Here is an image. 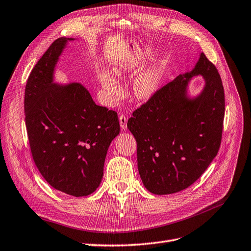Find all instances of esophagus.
<instances>
[{
    "label": "esophagus",
    "mask_w": 251,
    "mask_h": 251,
    "mask_svg": "<svg viewBox=\"0 0 251 251\" xmlns=\"http://www.w3.org/2000/svg\"><path fill=\"white\" fill-rule=\"evenodd\" d=\"M126 124H127V119L126 117L125 114H120L119 115V125H120V127H122L123 129H126Z\"/></svg>",
    "instance_id": "obj_1"
}]
</instances>
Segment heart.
I'll return each mask as SVG.
<instances>
[{"mask_svg":"<svg viewBox=\"0 0 251 251\" xmlns=\"http://www.w3.org/2000/svg\"><path fill=\"white\" fill-rule=\"evenodd\" d=\"M160 78H162V70L159 66H152L135 79L132 84L133 96L137 100H148L156 92ZM100 79L109 98L112 101L117 100L120 96V86L115 78L108 73H102L100 75Z\"/></svg>","mask_w":251,"mask_h":251,"instance_id":"1","label":"heart"}]
</instances>
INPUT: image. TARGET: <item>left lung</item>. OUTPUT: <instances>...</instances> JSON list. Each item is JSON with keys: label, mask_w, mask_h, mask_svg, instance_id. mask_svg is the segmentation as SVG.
Returning <instances> with one entry per match:
<instances>
[{"label": "left lung", "mask_w": 251, "mask_h": 251, "mask_svg": "<svg viewBox=\"0 0 251 251\" xmlns=\"http://www.w3.org/2000/svg\"><path fill=\"white\" fill-rule=\"evenodd\" d=\"M197 75L204 77L205 87L190 100L186 86ZM225 105L222 78L202 52L192 72L158 88L135 110L127 127L137 142L140 177L150 193L180 192L206 171L222 143Z\"/></svg>", "instance_id": "left-lung-1"}]
</instances>
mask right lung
Masks as SVG:
<instances>
[{
    "instance_id": "1",
    "label": "right lung",
    "mask_w": 251,
    "mask_h": 251,
    "mask_svg": "<svg viewBox=\"0 0 251 251\" xmlns=\"http://www.w3.org/2000/svg\"><path fill=\"white\" fill-rule=\"evenodd\" d=\"M71 38H58L29 74L25 126L34 163L53 188L84 197L101 183L108 147L119 134L117 113L97 105L79 83L57 85L52 73Z\"/></svg>"
}]
</instances>
